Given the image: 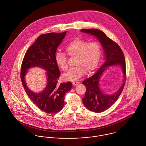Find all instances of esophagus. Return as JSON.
<instances>
[{
  "mask_svg": "<svg viewBox=\"0 0 146 146\" xmlns=\"http://www.w3.org/2000/svg\"><path fill=\"white\" fill-rule=\"evenodd\" d=\"M72 84H73V85L76 86V85H78L79 84V82H72Z\"/></svg>",
  "mask_w": 146,
  "mask_h": 146,
  "instance_id": "esophagus-1",
  "label": "esophagus"
}]
</instances>
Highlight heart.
Here are the masks:
<instances>
[{"label": "heart", "mask_w": 146, "mask_h": 146, "mask_svg": "<svg viewBox=\"0 0 146 146\" xmlns=\"http://www.w3.org/2000/svg\"><path fill=\"white\" fill-rule=\"evenodd\" d=\"M66 50L70 57H76L75 65L76 67L63 75L64 79L70 81L79 80L85 72L87 74H91L97 68L102 55V47L98 42H89L80 39L71 42L66 47ZM55 60L62 70H68L67 57L64 53L57 52Z\"/></svg>", "instance_id": "b5f03b06"}]
</instances>
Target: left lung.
I'll use <instances>...</instances> for the list:
<instances>
[{"mask_svg":"<svg viewBox=\"0 0 146 146\" xmlns=\"http://www.w3.org/2000/svg\"><path fill=\"white\" fill-rule=\"evenodd\" d=\"M82 32L94 36L101 42L105 56V62L97 72L82 83L86 87V92L83 99L85 107L94 112L104 111L117 100L121 94L126 80V64L124 53L115 42L112 40L102 31L98 29H83ZM112 65L121 66L123 74V82L120 88L112 95L105 94L100 89L99 83L102 75Z\"/></svg>","mask_w":146,"mask_h":146,"instance_id":"8db88e82","label":"left lung"}]
</instances>
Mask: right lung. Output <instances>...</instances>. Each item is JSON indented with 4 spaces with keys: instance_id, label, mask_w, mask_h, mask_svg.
Segmentation results:
<instances>
[{
    "instance_id": "1",
    "label": "right lung",
    "mask_w": 146,
    "mask_h": 146,
    "mask_svg": "<svg viewBox=\"0 0 146 146\" xmlns=\"http://www.w3.org/2000/svg\"><path fill=\"white\" fill-rule=\"evenodd\" d=\"M66 34V31L41 35L27 50L22 63L21 79L25 92L31 101L46 113L60 112L64 104L66 93L72 86L70 82L58 83L61 73L55 60L57 48ZM34 66L40 67L46 71L47 85L39 93L34 92L29 89L24 78L28 70Z\"/></svg>"
}]
</instances>
